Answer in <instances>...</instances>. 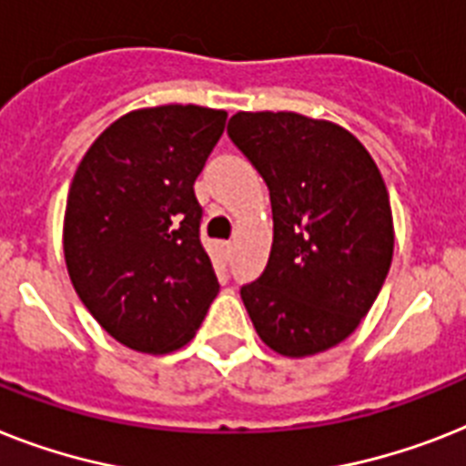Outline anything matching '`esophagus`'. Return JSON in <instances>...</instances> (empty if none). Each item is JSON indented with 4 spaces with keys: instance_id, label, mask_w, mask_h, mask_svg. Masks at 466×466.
Listing matches in <instances>:
<instances>
[{
    "instance_id": "34e87169",
    "label": "esophagus",
    "mask_w": 466,
    "mask_h": 466,
    "mask_svg": "<svg viewBox=\"0 0 466 466\" xmlns=\"http://www.w3.org/2000/svg\"><path fill=\"white\" fill-rule=\"evenodd\" d=\"M221 249H224L226 257H230V252H233V242H221Z\"/></svg>"
}]
</instances>
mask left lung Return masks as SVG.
<instances>
[{
  "mask_svg": "<svg viewBox=\"0 0 466 466\" xmlns=\"http://www.w3.org/2000/svg\"><path fill=\"white\" fill-rule=\"evenodd\" d=\"M228 136L271 195L274 245L242 286L257 336L319 355L360 326L393 259V211L376 161L343 126L295 111H238Z\"/></svg>",
  "mask_w": 466,
  "mask_h": 466,
  "instance_id": "8db88e82",
  "label": "left lung"
}]
</instances>
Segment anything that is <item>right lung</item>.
Segmentation results:
<instances>
[{
    "mask_svg": "<svg viewBox=\"0 0 466 466\" xmlns=\"http://www.w3.org/2000/svg\"><path fill=\"white\" fill-rule=\"evenodd\" d=\"M226 116L198 104L130 111L76 168L64 214L68 276L97 324L126 348H183L217 298L192 186Z\"/></svg>",
    "mask_w": 466,
    "mask_h": 466,
    "instance_id": "1",
    "label": "right lung"
}]
</instances>
